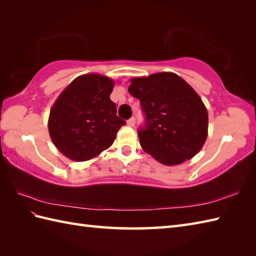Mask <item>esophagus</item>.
<instances>
[{"label": "esophagus", "instance_id": "obj_1", "mask_svg": "<svg viewBox=\"0 0 256 256\" xmlns=\"http://www.w3.org/2000/svg\"><path fill=\"white\" fill-rule=\"evenodd\" d=\"M134 124H136V119L134 117L130 118L129 120H127V124H128V126H130V127H134Z\"/></svg>", "mask_w": 256, "mask_h": 256}]
</instances>
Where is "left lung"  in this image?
Segmentation results:
<instances>
[{
    "label": "left lung",
    "instance_id": "obj_1",
    "mask_svg": "<svg viewBox=\"0 0 256 256\" xmlns=\"http://www.w3.org/2000/svg\"><path fill=\"white\" fill-rule=\"evenodd\" d=\"M129 93L146 114V128L138 130L144 152L164 166L194 158L208 136V112L200 96L173 72L130 78Z\"/></svg>",
    "mask_w": 256,
    "mask_h": 256
}]
</instances>
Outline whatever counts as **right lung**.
Listing matches in <instances>:
<instances>
[{
    "instance_id": "right-lung-1",
    "label": "right lung",
    "mask_w": 256,
    "mask_h": 256,
    "mask_svg": "<svg viewBox=\"0 0 256 256\" xmlns=\"http://www.w3.org/2000/svg\"><path fill=\"white\" fill-rule=\"evenodd\" d=\"M115 81L98 73L76 78L62 90L49 114L50 138L62 154L83 162L108 149L126 122L110 100Z\"/></svg>"
}]
</instances>
